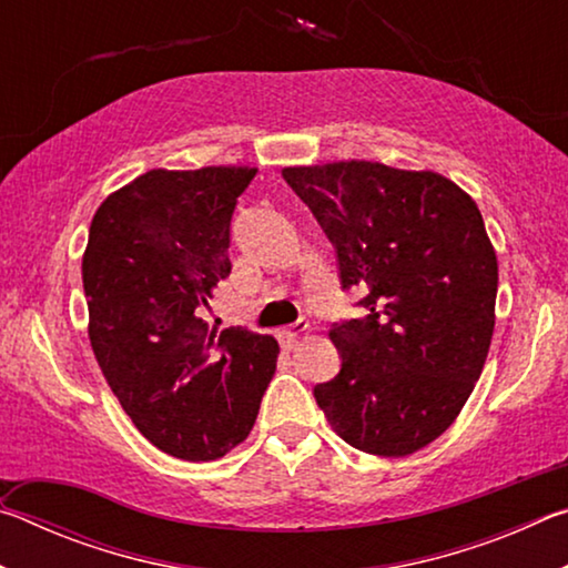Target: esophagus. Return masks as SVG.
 <instances>
[{"label": "esophagus", "instance_id": "1", "mask_svg": "<svg viewBox=\"0 0 568 568\" xmlns=\"http://www.w3.org/2000/svg\"><path fill=\"white\" fill-rule=\"evenodd\" d=\"M307 331V323L305 321H297L293 325H287V328H281L275 333V338L281 341L283 348H293V345L297 343V338H301V333Z\"/></svg>", "mask_w": 568, "mask_h": 568}]
</instances>
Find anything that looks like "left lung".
<instances>
[{
	"instance_id": "1",
	"label": "left lung",
	"mask_w": 568,
	"mask_h": 568,
	"mask_svg": "<svg viewBox=\"0 0 568 568\" xmlns=\"http://www.w3.org/2000/svg\"><path fill=\"white\" fill-rule=\"evenodd\" d=\"M338 255L363 318L333 323L341 373L313 396L345 444L408 456L456 420L494 335L498 263L484 217L456 182L348 160L285 168Z\"/></svg>"
}]
</instances>
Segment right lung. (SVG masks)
Here are the masks:
<instances>
[{"instance_id": "add662e5", "label": "right lung", "mask_w": 568, "mask_h": 568, "mask_svg": "<svg viewBox=\"0 0 568 568\" xmlns=\"http://www.w3.org/2000/svg\"><path fill=\"white\" fill-rule=\"evenodd\" d=\"M255 172L150 170L90 225L82 283L94 358L140 434L175 458L215 460L243 444L275 373L273 335L205 321Z\"/></svg>"}]
</instances>
